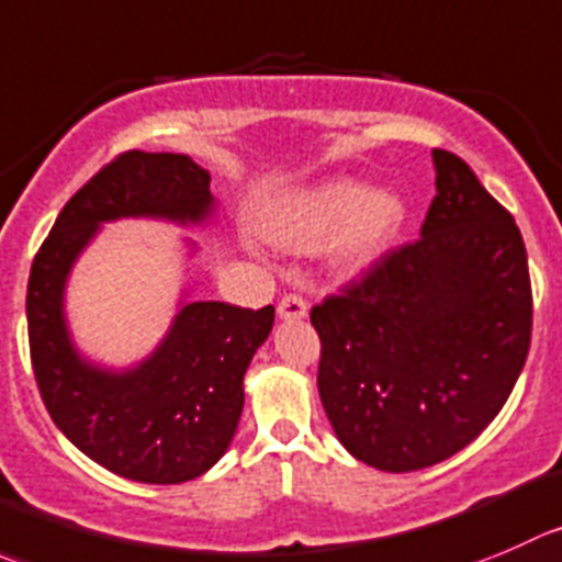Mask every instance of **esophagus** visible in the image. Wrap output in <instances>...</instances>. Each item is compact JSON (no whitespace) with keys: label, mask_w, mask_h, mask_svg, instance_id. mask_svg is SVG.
<instances>
[{"label":"esophagus","mask_w":562,"mask_h":562,"mask_svg":"<svg viewBox=\"0 0 562 562\" xmlns=\"http://www.w3.org/2000/svg\"><path fill=\"white\" fill-rule=\"evenodd\" d=\"M277 313L285 321L304 318V315H307V299H304L302 293H285V296L280 299V304H277Z\"/></svg>","instance_id":"esophagus-1"}]
</instances>
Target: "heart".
<instances>
[{"label":"heart","mask_w":562,"mask_h":562,"mask_svg":"<svg viewBox=\"0 0 562 562\" xmlns=\"http://www.w3.org/2000/svg\"><path fill=\"white\" fill-rule=\"evenodd\" d=\"M406 216L392 192H368L359 181L335 178L277 203L266 216V236L291 252H313L335 238V255L359 269L390 247Z\"/></svg>","instance_id":"1"}]
</instances>
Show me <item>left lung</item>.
I'll return each mask as SVG.
<instances>
[{
  "mask_svg": "<svg viewBox=\"0 0 562 562\" xmlns=\"http://www.w3.org/2000/svg\"><path fill=\"white\" fill-rule=\"evenodd\" d=\"M417 241L310 310L318 392L353 459L414 472L464 450L508 401L532 335L527 249L472 167L434 148Z\"/></svg>",
  "mask_w": 562,
  "mask_h": 562,
  "instance_id": "left-lung-1",
  "label": "left lung"
}]
</instances>
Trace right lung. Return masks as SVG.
<instances>
[{
	"mask_svg": "<svg viewBox=\"0 0 562 562\" xmlns=\"http://www.w3.org/2000/svg\"><path fill=\"white\" fill-rule=\"evenodd\" d=\"M209 187V170L189 156H114L65 203L32 260L26 324L43 403L81 453L128 481L187 483L225 456L241 419L244 373L269 337L274 307L192 302L154 357L125 373H109L70 346L65 277L101 222H203L214 211Z\"/></svg>",
	"mask_w": 562,
	"mask_h": 562,
	"instance_id": "right-lung-1",
	"label": "right lung"
}]
</instances>
